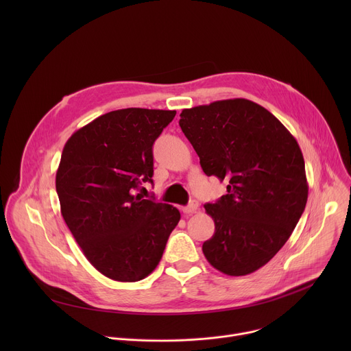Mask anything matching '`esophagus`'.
Segmentation results:
<instances>
[{"label":"esophagus","mask_w":351,"mask_h":351,"mask_svg":"<svg viewBox=\"0 0 351 351\" xmlns=\"http://www.w3.org/2000/svg\"><path fill=\"white\" fill-rule=\"evenodd\" d=\"M197 210H198V203H197V202H191L189 206H186V207L182 208V211H183L184 214H193V213H195Z\"/></svg>","instance_id":"1"}]
</instances>
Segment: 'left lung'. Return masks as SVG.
<instances>
[{"label": "left lung", "mask_w": 351, "mask_h": 351, "mask_svg": "<svg viewBox=\"0 0 351 351\" xmlns=\"http://www.w3.org/2000/svg\"><path fill=\"white\" fill-rule=\"evenodd\" d=\"M179 125L206 175L229 182L206 213L215 233L203 244L207 261L229 276L264 267L283 247L308 197L303 153L264 107L245 98L183 110Z\"/></svg>", "instance_id": "1"}]
</instances>
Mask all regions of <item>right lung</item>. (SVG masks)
Segmentation results:
<instances>
[{"label":"right lung","instance_id":"1","mask_svg":"<svg viewBox=\"0 0 351 351\" xmlns=\"http://www.w3.org/2000/svg\"><path fill=\"white\" fill-rule=\"evenodd\" d=\"M176 111L125 108L95 118L66 141L56 176L61 214L88 263L137 282L161 261L178 208L134 190L153 182V144Z\"/></svg>","mask_w":351,"mask_h":351}]
</instances>
